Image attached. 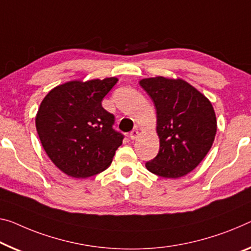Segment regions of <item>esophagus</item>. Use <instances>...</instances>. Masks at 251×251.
Instances as JSON below:
<instances>
[{
    "mask_svg": "<svg viewBox=\"0 0 251 251\" xmlns=\"http://www.w3.org/2000/svg\"><path fill=\"white\" fill-rule=\"evenodd\" d=\"M138 136H139V131L138 130H132L130 132V139L131 140H134V139H137L138 138Z\"/></svg>",
    "mask_w": 251,
    "mask_h": 251,
    "instance_id": "34e87169",
    "label": "esophagus"
}]
</instances>
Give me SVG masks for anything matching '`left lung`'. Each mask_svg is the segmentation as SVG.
Returning <instances> with one entry per match:
<instances>
[{"label": "left lung", "instance_id": "1", "mask_svg": "<svg viewBox=\"0 0 251 251\" xmlns=\"http://www.w3.org/2000/svg\"><path fill=\"white\" fill-rule=\"evenodd\" d=\"M157 113L159 152L146 163L152 174L179 178L191 173L207 155L217 133L211 102L191 84L163 76L141 79Z\"/></svg>", "mask_w": 251, "mask_h": 251}]
</instances>
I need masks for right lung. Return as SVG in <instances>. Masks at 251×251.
I'll list each match as a JSON object with an SVG mask.
<instances>
[{"label": "right lung", "mask_w": 251, "mask_h": 251, "mask_svg": "<svg viewBox=\"0 0 251 251\" xmlns=\"http://www.w3.org/2000/svg\"><path fill=\"white\" fill-rule=\"evenodd\" d=\"M117 77L71 80L45 96L36 115V128L46 153L65 174L74 178L99 174L112 163L123 134L113 129L114 115L102 100Z\"/></svg>", "instance_id": "1"}]
</instances>
